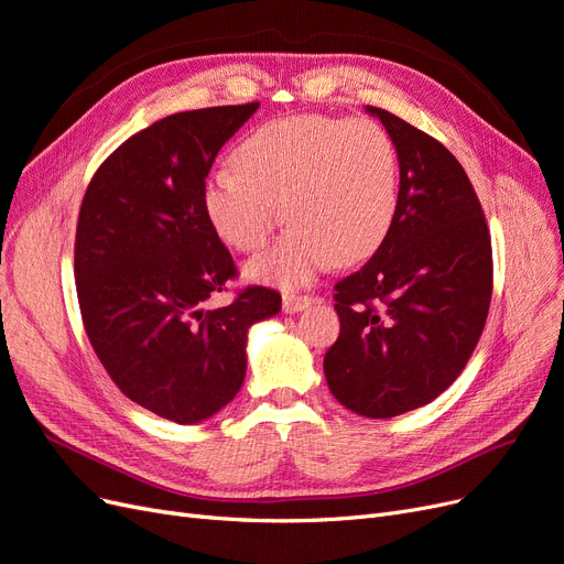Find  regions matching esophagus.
I'll return each instance as SVG.
<instances>
[{"instance_id": "1", "label": "esophagus", "mask_w": 564, "mask_h": 564, "mask_svg": "<svg viewBox=\"0 0 564 564\" xmlns=\"http://www.w3.org/2000/svg\"><path fill=\"white\" fill-rule=\"evenodd\" d=\"M313 303V299L311 296H296V294H284V299H282V308H284V313H301V311H305L308 308V305Z\"/></svg>"}]
</instances>
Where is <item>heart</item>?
<instances>
[{"mask_svg": "<svg viewBox=\"0 0 564 564\" xmlns=\"http://www.w3.org/2000/svg\"><path fill=\"white\" fill-rule=\"evenodd\" d=\"M232 164L235 172H216L204 187V209L230 247L253 253L268 245L282 214L294 224L247 268L253 280L308 284L329 263L369 259L395 224L398 150L371 119H275L235 148Z\"/></svg>", "mask_w": 564, "mask_h": 564, "instance_id": "1", "label": "heart"}]
</instances>
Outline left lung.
Listing matches in <instances>:
<instances>
[{
  "instance_id": "left-lung-1",
  "label": "left lung",
  "mask_w": 564,
  "mask_h": 564,
  "mask_svg": "<svg viewBox=\"0 0 564 564\" xmlns=\"http://www.w3.org/2000/svg\"><path fill=\"white\" fill-rule=\"evenodd\" d=\"M395 143L400 207L383 245L334 286L340 334L324 355L332 395L390 419L445 392L480 340L491 237L464 166L433 135L367 106Z\"/></svg>"
}]
</instances>
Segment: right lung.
<instances>
[{
  "instance_id": "add662e5",
  "label": "right lung",
  "mask_w": 564,
  "mask_h": 564,
  "mask_svg": "<svg viewBox=\"0 0 564 564\" xmlns=\"http://www.w3.org/2000/svg\"><path fill=\"white\" fill-rule=\"evenodd\" d=\"M259 104L169 115L119 145L82 199L75 280L82 322L115 386L148 412L193 425L242 388L247 332L278 315L282 296L237 278L204 209L218 150Z\"/></svg>"
}]
</instances>
